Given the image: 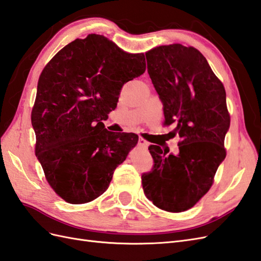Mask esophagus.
<instances>
[{
  "instance_id": "1",
  "label": "esophagus",
  "mask_w": 261,
  "mask_h": 261,
  "mask_svg": "<svg viewBox=\"0 0 261 261\" xmlns=\"http://www.w3.org/2000/svg\"><path fill=\"white\" fill-rule=\"evenodd\" d=\"M139 146H141L142 149H148L149 142L146 141V140H144L143 138H140V139H139Z\"/></svg>"
}]
</instances>
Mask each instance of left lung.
Here are the masks:
<instances>
[{
  "label": "left lung",
  "mask_w": 261,
  "mask_h": 261,
  "mask_svg": "<svg viewBox=\"0 0 261 261\" xmlns=\"http://www.w3.org/2000/svg\"><path fill=\"white\" fill-rule=\"evenodd\" d=\"M148 72L163 105L165 124L175 123L178 152L150 145L154 168L142 175L145 196L166 212L194 206L213 184L225 158L230 117L223 84L206 58L181 44L159 46L145 54Z\"/></svg>",
  "instance_id": "1"
}]
</instances>
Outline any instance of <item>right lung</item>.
<instances>
[{"label":"right lung","instance_id":"obj_1","mask_svg":"<svg viewBox=\"0 0 261 261\" xmlns=\"http://www.w3.org/2000/svg\"><path fill=\"white\" fill-rule=\"evenodd\" d=\"M144 71L143 54H128L97 34L66 45L43 69L32 110L35 153L67 203L101 195L137 145L136 133L108 131L102 121L117 108L123 85Z\"/></svg>","mask_w":261,"mask_h":261}]
</instances>
